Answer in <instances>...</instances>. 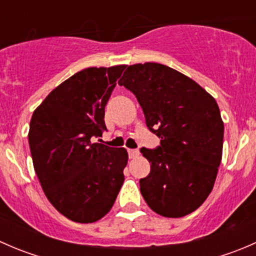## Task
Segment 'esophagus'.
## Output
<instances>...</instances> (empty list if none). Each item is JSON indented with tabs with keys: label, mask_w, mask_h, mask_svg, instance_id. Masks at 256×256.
<instances>
[{
	"label": "esophagus",
	"mask_w": 256,
	"mask_h": 256,
	"mask_svg": "<svg viewBox=\"0 0 256 256\" xmlns=\"http://www.w3.org/2000/svg\"><path fill=\"white\" fill-rule=\"evenodd\" d=\"M128 157L130 158H135V157H138V154H140V152H138V150H128Z\"/></svg>",
	"instance_id": "esophagus-1"
}]
</instances>
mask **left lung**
I'll list each match as a JSON object with an SVG mask.
<instances>
[{
	"mask_svg": "<svg viewBox=\"0 0 256 256\" xmlns=\"http://www.w3.org/2000/svg\"><path fill=\"white\" fill-rule=\"evenodd\" d=\"M118 85L142 108L146 125L161 138L141 148L151 164L140 180L147 206L167 218L200 208L213 190L223 152L224 124L216 99L184 74L158 63L128 66Z\"/></svg>",
	"mask_w": 256,
	"mask_h": 256,
	"instance_id": "1",
	"label": "left lung"
}]
</instances>
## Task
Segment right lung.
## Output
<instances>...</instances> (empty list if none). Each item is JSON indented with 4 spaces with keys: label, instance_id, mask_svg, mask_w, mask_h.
Wrapping results in <instances>:
<instances>
[{
    "label": "right lung",
    "instance_id": "1",
    "mask_svg": "<svg viewBox=\"0 0 256 256\" xmlns=\"http://www.w3.org/2000/svg\"><path fill=\"white\" fill-rule=\"evenodd\" d=\"M126 66L86 68L52 90L30 124V154L44 194L76 223L109 213L122 186L128 151L94 142L105 106Z\"/></svg>",
    "mask_w": 256,
    "mask_h": 256
}]
</instances>
